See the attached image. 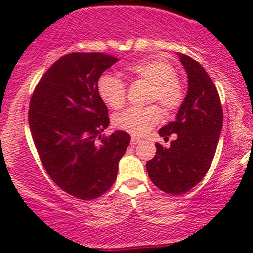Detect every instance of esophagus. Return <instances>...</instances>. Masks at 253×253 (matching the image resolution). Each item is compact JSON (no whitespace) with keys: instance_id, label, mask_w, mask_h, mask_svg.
<instances>
[{"instance_id":"34e87169","label":"esophagus","mask_w":253,"mask_h":253,"mask_svg":"<svg viewBox=\"0 0 253 253\" xmlns=\"http://www.w3.org/2000/svg\"><path fill=\"white\" fill-rule=\"evenodd\" d=\"M141 141H142V139L138 138V137L132 136V138H131V144H132V145H136V144H138V143H141Z\"/></svg>"}]
</instances>
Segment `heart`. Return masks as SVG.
Segmentation results:
<instances>
[{
	"mask_svg": "<svg viewBox=\"0 0 253 253\" xmlns=\"http://www.w3.org/2000/svg\"><path fill=\"white\" fill-rule=\"evenodd\" d=\"M136 81L149 83L147 103L160 104L165 114H172L182 105L185 98L183 85L176 77V70L171 63L159 57H149L138 62L129 63L125 68ZM98 94L101 100L112 109L119 110L126 101V84L116 76L106 73L98 81ZM162 119V110L158 105L144 108H129L114 116L112 122L116 128L134 136H143L149 132Z\"/></svg>",
	"mask_w": 253,
	"mask_h": 253,
	"instance_id": "obj_1",
	"label": "heart"
}]
</instances>
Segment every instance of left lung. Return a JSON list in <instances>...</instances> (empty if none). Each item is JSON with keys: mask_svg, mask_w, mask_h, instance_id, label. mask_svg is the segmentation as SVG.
Segmentation results:
<instances>
[{"mask_svg": "<svg viewBox=\"0 0 253 253\" xmlns=\"http://www.w3.org/2000/svg\"><path fill=\"white\" fill-rule=\"evenodd\" d=\"M188 78V90L175 121L160 128L170 148L157 143L154 158L147 162L148 175L162 191L182 195L195 187L211 168L223 127V109L213 81L190 56L177 53Z\"/></svg>", "mask_w": 253, "mask_h": 253, "instance_id": "1", "label": "left lung"}]
</instances>
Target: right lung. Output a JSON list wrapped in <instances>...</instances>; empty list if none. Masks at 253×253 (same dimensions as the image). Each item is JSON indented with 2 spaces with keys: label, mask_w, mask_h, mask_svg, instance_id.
Segmentation results:
<instances>
[{
  "label": "right lung",
  "mask_w": 253,
  "mask_h": 253,
  "mask_svg": "<svg viewBox=\"0 0 253 253\" xmlns=\"http://www.w3.org/2000/svg\"><path fill=\"white\" fill-rule=\"evenodd\" d=\"M116 62L100 52L62 56L30 99L28 119L42 167L61 190L84 201L100 197L114 185L131 141L122 131L101 137L110 120L96 85Z\"/></svg>",
  "instance_id": "obj_1"
}]
</instances>
